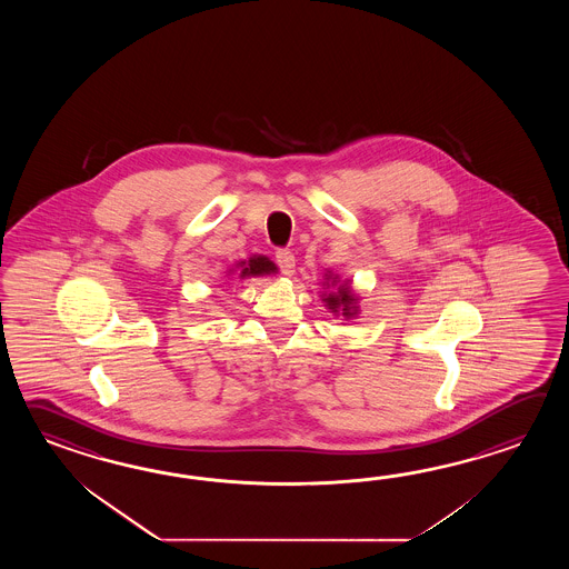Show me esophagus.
<instances>
[{
	"mask_svg": "<svg viewBox=\"0 0 569 569\" xmlns=\"http://www.w3.org/2000/svg\"><path fill=\"white\" fill-rule=\"evenodd\" d=\"M274 260H277L280 272H282L284 277H290V274L295 272V256H292L290 250H279L277 256H274Z\"/></svg>",
	"mask_w": 569,
	"mask_h": 569,
	"instance_id": "obj_1",
	"label": "esophagus"
}]
</instances>
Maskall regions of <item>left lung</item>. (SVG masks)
<instances>
[{
	"label": "left lung",
	"instance_id": "left-lung-1",
	"mask_svg": "<svg viewBox=\"0 0 569 569\" xmlns=\"http://www.w3.org/2000/svg\"><path fill=\"white\" fill-rule=\"evenodd\" d=\"M327 280L331 282V287L339 282L338 277H333V274H327ZM329 282H327V287H329ZM323 302H326L327 309H331V313L343 315L346 319H351V317L358 315V297L351 292L346 282L338 284L336 292L323 295Z\"/></svg>",
	"mask_w": 569,
	"mask_h": 569
}]
</instances>
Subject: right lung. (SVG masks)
Returning a JSON list of instances; mask_svg holds the SVG:
<instances>
[{
    "mask_svg": "<svg viewBox=\"0 0 569 569\" xmlns=\"http://www.w3.org/2000/svg\"><path fill=\"white\" fill-rule=\"evenodd\" d=\"M240 267V279H250V277H264L270 272H277V264L268 260L267 256H252L248 262L243 260L238 264Z\"/></svg>",
    "mask_w": 569,
    "mask_h": 569,
    "instance_id": "obj_1",
    "label": "right lung"
}]
</instances>
